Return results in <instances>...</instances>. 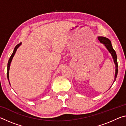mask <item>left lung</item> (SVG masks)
Returning a JSON list of instances; mask_svg holds the SVG:
<instances>
[{
	"label": "left lung",
	"instance_id": "1",
	"mask_svg": "<svg viewBox=\"0 0 126 126\" xmlns=\"http://www.w3.org/2000/svg\"><path fill=\"white\" fill-rule=\"evenodd\" d=\"M98 39L99 40V42L101 43H103L104 46L106 47V48L109 51L110 53L111 54L112 58L113 59L114 63L115 64V65H116V72H115V76H114V79L113 81V83L115 82V80L116 79L117 74H118V63H117V54L115 52V50L113 49V48L112 47L111 42L110 40L104 37H98ZM111 88V87H110V89Z\"/></svg>",
	"mask_w": 126,
	"mask_h": 126
}]
</instances>
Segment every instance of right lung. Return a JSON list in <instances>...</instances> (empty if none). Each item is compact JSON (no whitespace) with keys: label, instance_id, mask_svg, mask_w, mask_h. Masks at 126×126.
I'll return each mask as SVG.
<instances>
[{"label":"right lung","instance_id":"1","mask_svg":"<svg viewBox=\"0 0 126 126\" xmlns=\"http://www.w3.org/2000/svg\"><path fill=\"white\" fill-rule=\"evenodd\" d=\"M21 44H22V43H20L18 44H17V45H16V47H15L14 49V51H13V52L12 55H11V56H10V58H9V61H8V66H7V78H8V80H9V69H10V63H11V62H12V59H13V58L14 55V54H15V53H16V50H17V49L19 47V46L21 45ZM9 84L10 85L9 81Z\"/></svg>","mask_w":126,"mask_h":126}]
</instances>
